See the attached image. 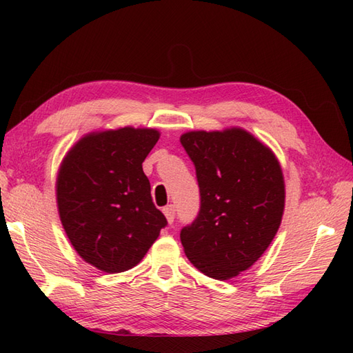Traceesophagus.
Returning a JSON list of instances; mask_svg holds the SVG:
<instances>
[{"mask_svg": "<svg viewBox=\"0 0 353 353\" xmlns=\"http://www.w3.org/2000/svg\"><path fill=\"white\" fill-rule=\"evenodd\" d=\"M174 214H176V211H174V206H172V205H168V206L163 208V215H165V219H167V221L170 224L174 221Z\"/></svg>", "mask_w": 353, "mask_h": 353, "instance_id": "esophagus-1", "label": "esophagus"}]
</instances>
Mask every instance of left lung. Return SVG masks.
Masks as SVG:
<instances>
[{
    "label": "left lung",
    "instance_id": "8db88e82",
    "mask_svg": "<svg viewBox=\"0 0 353 353\" xmlns=\"http://www.w3.org/2000/svg\"><path fill=\"white\" fill-rule=\"evenodd\" d=\"M181 142L200 188V212L181 232L185 254L212 279H232L264 254L281 226V163L272 148L241 127L186 132Z\"/></svg>",
    "mask_w": 353,
    "mask_h": 353
}]
</instances>
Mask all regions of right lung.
Returning a JSON list of instances; mask_svg holds the SVG:
<instances>
[{"instance_id": "obj_1", "label": "right lung", "mask_w": 353, "mask_h": 353, "mask_svg": "<svg viewBox=\"0 0 353 353\" xmlns=\"http://www.w3.org/2000/svg\"><path fill=\"white\" fill-rule=\"evenodd\" d=\"M161 133L147 127L91 132L59 167L57 211L74 250L104 273L138 265L167 226L142 162Z\"/></svg>"}]
</instances>
